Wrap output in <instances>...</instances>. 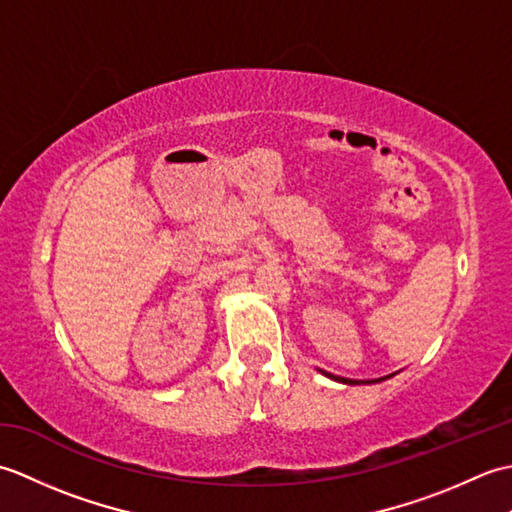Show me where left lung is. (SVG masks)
I'll use <instances>...</instances> for the list:
<instances>
[{
	"label": "left lung",
	"instance_id": "left-lung-1",
	"mask_svg": "<svg viewBox=\"0 0 512 512\" xmlns=\"http://www.w3.org/2000/svg\"><path fill=\"white\" fill-rule=\"evenodd\" d=\"M323 376H328V378H332V380H339V383H343V385H363V380H352V378H341V376H334V374H328V372H321ZM394 374H389V376H383V378H376V380H365V383H380V380H387V378H391Z\"/></svg>",
	"mask_w": 512,
	"mask_h": 512
}]
</instances>
